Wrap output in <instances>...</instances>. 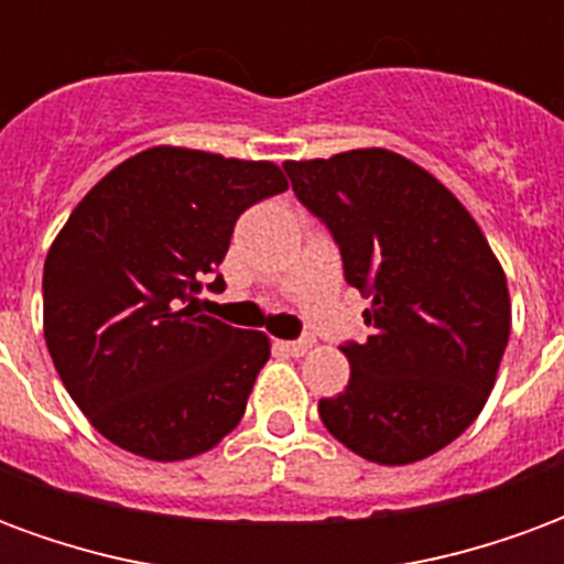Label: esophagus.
<instances>
[{"mask_svg": "<svg viewBox=\"0 0 564 564\" xmlns=\"http://www.w3.org/2000/svg\"><path fill=\"white\" fill-rule=\"evenodd\" d=\"M279 349L294 355V358H301V355H306L310 349H313V339H282V343H279Z\"/></svg>", "mask_w": 564, "mask_h": 564, "instance_id": "1", "label": "esophagus"}]
</instances>
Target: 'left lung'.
<instances>
[{"label": "left lung", "mask_w": 564, "mask_h": 564, "mask_svg": "<svg viewBox=\"0 0 564 564\" xmlns=\"http://www.w3.org/2000/svg\"><path fill=\"white\" fill-rule=\"evenodd\" d=\"M306 209L330 230L346 282L370 297L352 377L318 416L377 465L429 458L480 416L510 337L501 263L470 212L386 148L289 161Z\"/></svg>", "instance_id": "obj_1"}]
</instances>
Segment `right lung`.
Returning a JSON list of instances; mask_svg holds the SVG:
<instances>
[{
    "label": "right lung",
    "mask_w": 564,
    "mask_h": 564,
    "mask_svg": "<svg viewBox=\"0 0 564 564\" xmlns=\"http://www.w3.org/2000/svg\"><path fill=\"white\" fill-rule=\"evenodd\" d=\"M289 187L270 161L158 145L75 206L45 258V343L90 425L127 453L182 462L239 425L270 358L261 330L197 313L221 289L234 225Z\"/></svg>",
    "instance_id": "obj_1"
}]
</instances>
